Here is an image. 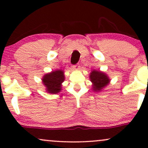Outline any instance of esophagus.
<instances>
[{
  "instance_id": "1",
  "label": "esophagus",
  "mask_w": 148,
  "mask_h": 148,
  "mask_svg": "<svg viewBox=\"0 0 148 148\" xmlns=\"http://www.w3.org/2000/svg\"><path fill=\"white\" fill-rule=\"evenodd\" d=\"M72 67H73V69H75V70H78V69H79L80 66H79V64H74V65L72 66Z\"/></svg>"
}]
</instances>
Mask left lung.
Listing matches in <instances>:
<instances>
[{
	"label": "left lung",
	"instance_id": "left-lung-1",
	"mask_svg": "<svg viewBox=\"0 0 148 148\" xmlns=\"http://www.w3.org/2000/svg\"><path fill=\"white\" fill-rule=\"evenodd\" d=\"M90 79L92 83V89L95 92H100L110 82L108 76L101 71H92L90 74Z\"/></svg>",
	"mask_w": 148,
	"mask_h": 148
}]
</instances>
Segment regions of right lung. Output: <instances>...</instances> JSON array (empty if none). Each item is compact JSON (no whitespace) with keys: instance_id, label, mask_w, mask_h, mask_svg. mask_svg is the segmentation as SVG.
<instances>
[{"instance_id":"add662e5","label":"right lung","mask_w":148,"mask_h":148,"mask_svg":"<svg viewBox=\"0 0 148 148\" xmlns=\"http://www.w3.org/2000/svg\"><path fill=\"white\" fill-rule=\"evenodd\" d=\"M42 80L47 92L57 94L62 90V83L64 80V71L58 69L46 74Z\"/></svg>"}]
</instances>
